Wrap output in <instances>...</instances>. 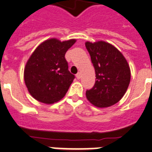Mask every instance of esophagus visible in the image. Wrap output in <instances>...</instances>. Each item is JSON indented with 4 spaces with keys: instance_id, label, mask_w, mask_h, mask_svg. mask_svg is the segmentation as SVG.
I'll list each match as a JSON object with an SVG mask.
<instances>
[{
    "instance_id": "obj_1",
    "label": "esophagus",
    "mask_w": 152,
    "mask_h": 152,
    "mask_svg": "<svg viewBox=\"0 0 152 152\" xmlns=\"http://www.w3.org/2000/svg\"><path fill=\"white\" fill-rule=\"evenodd\" d=\"M76 77H77V79H80V77H81V73H80V72H78V73L76 75Z\"/></svg>"
}]
</instances>
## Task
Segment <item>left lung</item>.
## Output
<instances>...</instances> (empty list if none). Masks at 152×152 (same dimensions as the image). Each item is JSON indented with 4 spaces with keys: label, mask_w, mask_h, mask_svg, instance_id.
<instances>
[{
    "label": "left lung",
    "mask_w": 152,
    "mask_h": 152,
    "mask_svg": "<svg viewBox=\"0 0 152 152\" xmlns=\"http://www.w3.org/2000/svg\"><path fill=\"white\" fill-rule=\"evenodd\" d=\"M95 69L96 80L86 91L87 99L96 107L114 105L126 94L131 79L128 62L116 47L104 41L86 42Z\"/></svg>",
    "instance_id": "8db88e82"
}]
</instances>
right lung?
<instances>
[{"label":"right lung","instance_id":"obj_1","mask_svg":"<svg viewBox=\"0 0 152 152\" xmlns=\"http://www.w3.org/2000/svg\"><path fill=\"white\" fill-rule=\"evenodd\" d=\"M75 42L47 39L31 55L24 68V81L31 96L36 100L52 104L66 94L75 75L68 71L64 55Z\"/></svg>","mask_w":152,"mask_h":152}]
</instances>
